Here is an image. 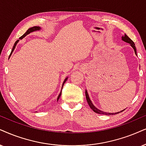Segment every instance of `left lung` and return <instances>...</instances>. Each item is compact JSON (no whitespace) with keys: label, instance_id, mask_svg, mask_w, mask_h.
<instances>
[{"label":"left lung","instance_id":"obj_1","mask_svg":"<svg viewBox=\"0 0 146 146\" xmlns=\"http://www.w3.org/2000/svg\"><path fill=\"white\" fill-rule=\"evenodd\" d=\"M121 40H122L123 41L127 42V43L129 44L133 48L134 51H135V55H137V50H136V48H135V46L134 42H133L132 40H131L130 38L127 36L126 34L123 35V36H121ZM85 94H86V100H87V101H88V104H89V106H90V108H91V109H92V110H93L94 112H95L96 113L100 114H106V115H111V114H117L118 113H119V112H123V110H125V109H124V110H121V111H120V112H114V113H110V112H104V111H102V110H99L98 108H97L93 104V103L92 102V100H90V96H89V94H88V91H87L86 90V92H85Z\"/></svg>","mask_w":146,"mask_h":146}]
</instances>
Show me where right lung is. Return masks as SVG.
<instances>
[{"instance_id": "right-lung-1", "label": "right lung", "mask_w": 146, "mask_h": 146, "mask_svg": "<svg viewBox=\"0 0 146 146\" xmlns=\"http://www.w3.org/2000/svg\"><path fill=\"white\" fill-rule=\"evenodd\" d=\"M40 29H41V27H39V26H34V27H31V28H29L28 29H27V32L25 33V34H24L23 36H21L19 38V40H22L23 39V38H25V36H27V35H28V34H30V33H32V32H36V31H40ZM19 40H17V41L15 42V43L14 44V46H13V48H12V50H11V54H10V55H9V57H10L11 56V54H12V53H13V52L14 51V50H15V47H16V46H17V43L18 42H19ZM67 79H68V77H66L65 79H64V82H63V83H62V88H61V91H60V94H59V95L58 96V97H57V102H58V99L60 98V96H61V92H62V87H63V86H64V83H65L66 82H67Z\"/></svg>"}]
</instances>
